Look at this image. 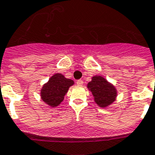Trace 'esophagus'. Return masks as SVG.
I'll list each match as a JSON object with an SVG mask.
<instances>
[{
  "mask_svg": "<svg viewBox=\"0 0 155 155\" xmlns=\"http://www.w3.org/2000/svg\"><path fill=\"white\" fill-rule=\"evenodd\" d=\"M76 84H77L78 85H83L84 81L82 80H79V81H76Z\"/></svg>",
  "mask_w": 155,
  "mask_h": 155,
  "instance_id": "esophagus-1",
  "label": "esophagus"
}]
</instances>
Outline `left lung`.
Returning <instances> with one entry per match:
<instances>
[{
	"mask_svg": "<svg viewBox=\"0 0 155 155\" xmlns=\"http://www.w3.org/2000/svg\"><path fill=\"white\" fill-rule=\"evenodd\" d=\"M87 88L92 93L95 103L101 107H107L113 104L117 96L115 86L100 75L93 76Z\"/></svg>",
	"mask_w": 155,
	"mask_h": 155,
	"instance_id": "1",
	"label": "left lung"
}]
</instances>
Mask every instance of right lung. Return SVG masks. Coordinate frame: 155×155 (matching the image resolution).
Listing matches in <instances>:
<instances>
[{
	"label": "right lung",
	"instance_id": "add662e5",
	"mask_svg": "<svg viewBox=\"0 0 155 155\" xmlns=\"http://www.w3.org/2000/svg\"><path fill=\"white\" fill-rule=\"evenodd\" d=\"M74 81L67 79L61 73L53 74L49 81L42 85L40 95L42 100L51 107H56L64 100V96Z\"/></svg>",
	"mask_w": 155,
	"mask_h": 155
}]
</instances>
